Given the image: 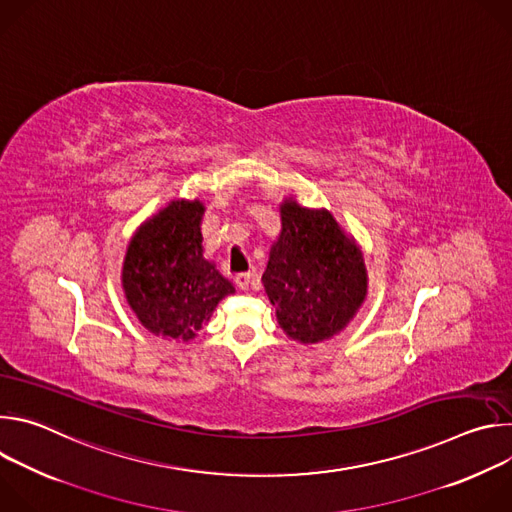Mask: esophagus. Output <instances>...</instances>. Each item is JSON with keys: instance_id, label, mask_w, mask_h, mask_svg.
<instances>
[{"instance_id": "1", "label": "esophagus", "mask_w": 512, "mask_h": 512, "mask_svg": "<svg viewBox=\"0 0 512 512\" xmlns=\"http://www.w3.org/2000/svg\"><path fill=\"white\" fill-rule=\"evenodd\" d=\"M235 283L239 289H249L253 285V273H239L235 277Z\"/></svg>"}]
</instances>
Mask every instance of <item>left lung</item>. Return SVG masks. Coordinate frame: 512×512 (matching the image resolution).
Instances as JSON below:
<instances>
[{
    "instance_id": "1",
    "label": "left lung",
    "mask_w": 512,
    "mask_h": 512,
    "mask_svg": "<svg viewBox=\"0 0 512 512\" xmlns=\"http://www.w3.org/2000/svg\"><path fill=\"white\" fill-rule=\"evenodd\" d=\"M263 283L281 330L300 342H320L340 332L362 304L367 269L330 212L287 200Z\"/></svg>"
}]
</instances>
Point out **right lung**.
I'll list each match as a JSON object with an SVG mask.
<instances>
[{
  "label": "right lung",
  "mask_w": 512,
  "mask_h": 512,
  "mask_svg": "<svg viewBox=\"0 0 512 512\" xmlns=\"http://www.w3.org/2000/svg\"><path fill=\"white\" fill-rule=\"evenodd\" d=\"M204 206L174 200L131 239L123 289L139 322L154 334L190 340L233 283L202 255Z\"/></svg>",
  "instance_id": "obj_1"
}]
</instances>
